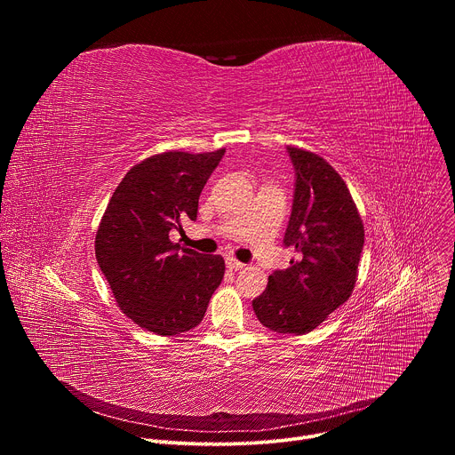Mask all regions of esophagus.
<instances>
[{
  "instance_id": "34e87169",
  "label": "esophagus",
  "mask_w": 455,
  "mask_h": 455,
  "mask_svg": "<svg viewBox=\"0 0 455 455\" xmlns=\"http://www.w3.org/2000/svg\"><path fill=\"white\" fill-rule=\"evenodd\" d=\"M244 265L243 263H239L237 259H234V257H227V268L228 270H234V272H237V270H241Z\"/></svg>"
}]
</instances>
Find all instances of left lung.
<instances>
[{"instance_id": "left-lung-1", "label": "left lung", "mask_w": 455, "mask_h": 455, "mask_svg": "<svg viewBox=\"0 0 455 455\" xmlns=\"http://www.w3.org/2000/svg\"><path fill=\"white\" fill-rule=\"evenodd\" d=\"M295 169L284 246L295 255L251 300L265 328L306 335L353 293L363 250V223L342 176L315 153L286 148Z\"/></svg>"}]
</instances>
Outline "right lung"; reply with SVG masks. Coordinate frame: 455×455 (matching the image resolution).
<instances>
[{
  "label": "right lung",
  "mask_w": 455,
  "mask_h": 455,
  "mask_svg": "<svg viewBox=\"0 0 455 455\" xmlns=\"http://www.w3.org/2000/svg\"><path fill=\"white\" fill-rule=\"evenodd\" d=\"M223 155L169 151L146 158L122 178L100 220L95 255L113 297L156 335L196 328L225 275L221 255L169 239L183 220H196L200 194Z\"/></svg>",
  "instance_id": "right-lung-1"
}]
</instances>
